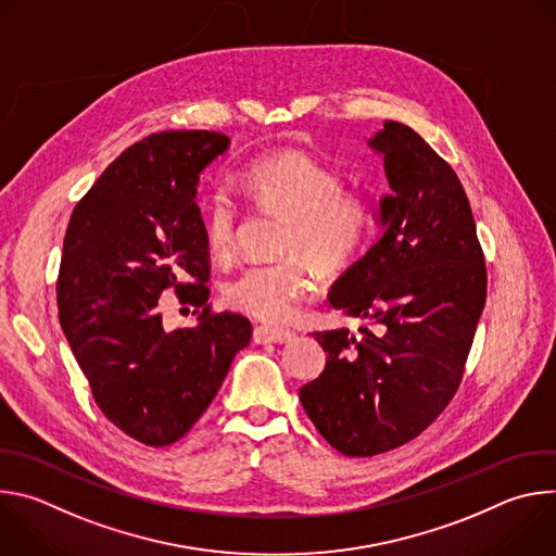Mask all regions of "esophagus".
Here are the masks:
<instances>
[{
	"label": "esophagus",
	"instance_id": "34e87169",
	"mask_svg": "<svg viewBox=\"0 0 556 556\" xmlns=\"http://www.w3.org/2000/svg\"><path fill=\"white\" fill-rule=\"evenodd\" d=\"M294 339V332L281 330V328H270V326H257L253 332V341L260 345L266 343H288Z\"/></svg>",
	"mask_w": 556,
	"mask_h": 556
}]
</instances>
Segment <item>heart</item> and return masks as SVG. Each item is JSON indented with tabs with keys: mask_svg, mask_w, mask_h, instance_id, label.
I'll list each match as a JSON object with an SVG mask.
<instances>
[{
	"mask_svg": "<svg viewBox=\"0 0 556 556\" xmlns=\"http://www.w3.org/2000/svg\"><path fill=\"white\" fill-rule=\"evenodd\" d=\"M242 191L262 208L288 219L286 255L309 260L324 273L345 270L363 253L369 228V204L343 191L341 176L303 151H281L253 161L240 174ZM206 249L215 260L235 249V206L217 195L204 213ZM316 283L307 266L288 260L273 266H247L230 277L222 296L260 321H286L309 299Z\"/></svg>",
	"mask_w": 556,
	"mask_h": 556,
	"instance_id": "1",
	"label": "heart"
}]
</instances>
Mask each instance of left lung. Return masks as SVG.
I'll return each instance as SVG.
<instances>
[{"instance_id": "left-lung-1", "label": "left lung", "mask_w": 556, "mask_h": 556, "mask_svg": "<svg viewBox=\"0 0 556 556\" xmlns=\"http://www.w3.org/2000/svg\"><path fill=\"white\" fill-rule=\"evenodd\" d=\"M367 144L391 189L376 211L382 235L330 303L376 330L314 332L326 369L299 389L307 418L350 457L403 446L442 414L486 301L484 253L455 172L399 121Z\"/></svg>"}]
</instances>
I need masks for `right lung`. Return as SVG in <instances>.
<instances>
[{"label":"right lung","mask_w":556,"mask_h":556,"mask_svg":"<svg viewBox=\"0 0 556 556\" xmlns=\"http://www.w3.org/2000/svg\"><path fill=\"white\" fill-rule=\"evenodd\" d=\"M217 131H161L125 149L72 211L56 279L59 324L99 409L129 438L167 446L206 412L235 354L242 314L165 330L161 294L208 299L200 174L226 153Z\"/></svg>","instance_id":"right-lung-1"}]
</instances>
